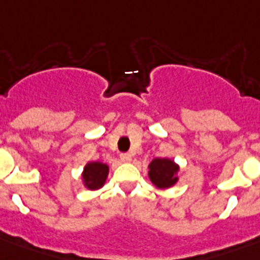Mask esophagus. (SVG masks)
Segmentation results:
<instances>
[{
	"instance_id": "obj_1",
	"label": "esophagus",
	"mask_w": 260,
	"mask_h": 260,
	"mask_svg": "<svg viewBox=\"0 0 260 260\" xmlns=\"http://www.w3.org/2000/svg\"><path fill=\"white\" fill-rule=\"evenodd\" d=\"M120 159H121V162L128 163V162H131V160H132V155L128 154V152H125V154L120 155Z\"/></svg>"
}]
</instances>
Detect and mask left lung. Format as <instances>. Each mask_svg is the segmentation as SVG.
<instances>
[{
    "mask_svg": "<svg viewBox=\"0 0 260 260\" xmlns=\"http://www.w3.org/2000/svg\"><path fill=\"white\" fill-rule=\"evenodd\" d=\"M148 177L158 189H169L177 183L179 166L171 159L155 158L148 166Z\"/></svg>",
    "mask_w": 260,
    "mask_h": 260,
    "instance_id": "1",
    "label": "left lung"
}]
</instances>
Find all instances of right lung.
<instances>
[{"instance_id": "obj_1", "label": "right lung", "mask_w": 260, "mask_h": 260, "mask_svg": "<svg viewBox=\"0 0 260 260\" xmlns=\"http://www.w3.org/2000/svg\"><path fill=\"white\" fill-rule=\"evenodd\" d=\"M108 174H109V167H108V165L101 162H90L83 169V183H85L87 189L97 190L104 186Z\"/></svg>"}]
</instances>
